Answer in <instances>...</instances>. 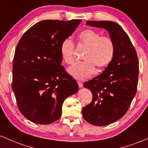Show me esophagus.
<instances>
[{
  "label": "esophagus",
  "instance_id": "34e87169",
  "mask_svg": "<svg viewBox=\"0 0 148 148\" xmlns=\"http://www.w3.org/2000/svg\"><path fill=\"white\" fill-rule=\"evenodd\" d=\"M77 84H78L79 87H83V83L80 81H77Z\"/></svg>",
  "mask_w": 148,
  "mask_h": 148
}]
</instances>
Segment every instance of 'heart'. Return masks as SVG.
<instances>
[{"label": "heart", "mask_w": 148, "mask_h": 148, "mask_svg": "<svg viewBox=\"0 0 148 148\" xmlns=\"http://www.w3.org/2000/svg\"><path fill=\"white\" fill-rule=\"evenodd\" d=\"M78 46L87 48L83 59L84 61L76 63L68 69V72L74 78L86 79L98 71H103L111 64L115 53L114 41L107 36H101L93 29L82 31L78 36ZM63 61L72 64L75 61V44L69 38L64 40L60 46Z\"/></svg>", "instance_id": "b5f03b06"}]
</instances>
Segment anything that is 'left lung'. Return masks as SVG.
Instances as JSON below:
<instances>
[{"mask_svg":"<svg viewBox=\"0 0 148 148\" xmlns=\"http://www.w3.org/2000/svg\"><path fill=\"white\" fill-rule=\"evenodd\" d=\"M87 24L107 30L115 45L110 65L103 73L84 83L93 97L92 102L82 108L83 117L93 125L106 126L123 117L136 95L138 59L130 38L117 23L88 21Z\"/></svg>","mask_w":148,"mask_h":148,"instance_id":"8db88e82","label":"left lung"}]
</instances>
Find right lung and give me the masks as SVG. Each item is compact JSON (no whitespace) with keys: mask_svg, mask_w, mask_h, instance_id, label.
I'll use <instances>...</instances> for the list:
<instances>
[{"mask_svg":"<svg viewBox=\"0 0 148 148\" xmlns=\"http://www.w3.org/2000/svg\"><path fill=\"white\" fill-rule=\"evenodd\" d=\"M81 21H39L16 45L12 88L21 113L34 123L49 124L59 119L64 100L78 90L76 80L61 65L60 46Z\"/></svg>","mask_w":148,"mask_h":148,"instance_id":"right-lung-1","label":"right lung"}]
</instances>
